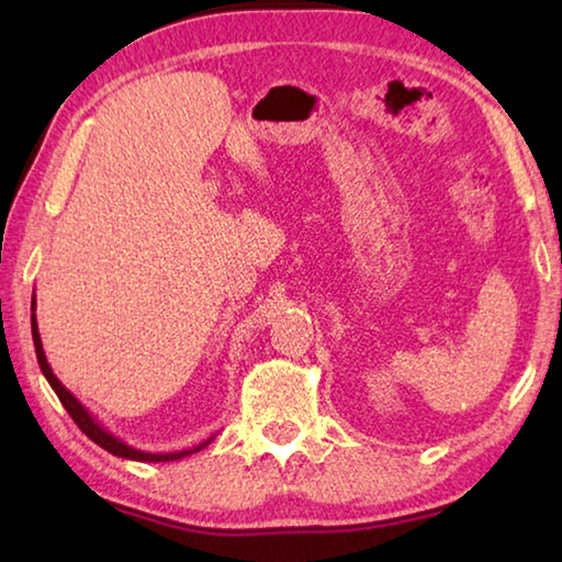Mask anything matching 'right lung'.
Here are the masks:
<instances>
[{
    "label": "right lung",
    "mask_w": 562,
    "mask_h": 562,
    "mask_svg": "<svg viewBox=\"0 0 562 562\" xmlns=\"http://www.w3.org/2000/svg\"><path fill=\"white\" fill-rule=\"evenodd\" d=\"M36 297H32V339H34V349H36V361H40L42 367V374L46 376V382L52 384V389L59 396V402L64 404L66 412L74 418V424L79 426V429L89 436L93 443H99L101 449H106L109 453L119 456V459H131V461H144V463H160V461H178V459H186L190 453H198L201 449H205L207 443H211L215 436L211 439L193 446V449H183V451H168V453H148V451H140V449H133L126 441H121L119 436H113L106 426H103L97 416H93L87 406H83L79 398H76L69 389H66L56 374L52 372L49 361H46L44 355V347H42V337H40V325H36Z\"/></svg>",
    "instance_id": "obj_1"
}]
</instances>
